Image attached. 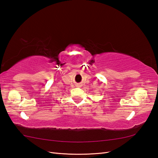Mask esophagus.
Wrapping results in <instances>:
<instances>
[{"instance_id": "34e87169", "label": "esophagus", "mask_w": 158, "mask_h": 158, "mask_svg": "<svg viewBox=\"0 0 158 158\" xmlns=\"http://www.w3.org/2000/svg\"><path fill=\"white\" fill-rule=\"evenodd\" d=\"M76 87H78V88H80V87L82 86V85H81L80 84H76Z\"/></svg>"}]
</instances>
